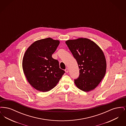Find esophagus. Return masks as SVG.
I'll use <instances>...</instances> for the list:
<instances>
[{
	"mask_svg": "<svg viewBox=\"0 0 126 126\" xmlns=\"http://www.w3.org/2000/svg\"><path fill=\"white\" fill-rule=\"evenodd\" d=\"M65 72L66 73H68V68H66V69H65Z\"/></svg>",
	"mask_w": 126,
	"mask_h": 126,
	"instance_id": "esophagus-1",
	"label": "esophagus"
}]
</instances>
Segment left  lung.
Wrapping results in <instances>:
<instances>
[{"instance_id":"left-lung-1","label":"left lung","mask_w":126,"mask_h":126,"mask_svg":"<svg viewBox=\"0 0 126 126\" xmlns=\"http://www.w3.org/2000/svg\"><path fill=\"white\" fill-rule=\"evenodd\" d=\"M66 43L77 60L79 69L80 75L74 80L75 84L84 92L94 89L106 71V60L102 49L87 38L68 40Z\"/></svg>"}]
</instances>
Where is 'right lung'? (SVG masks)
Masks as SVG:
<instances>
[{"instance_id":"add662e5","label":"right lung","mask_w":126,"mask_h":126,"mask_svg":"<svg viewBox=\"0 0 126 126\" xmlns=\"http://www.w3.org/2000/svg\"><path fill=\"white\" fill-rule=\"evenodd\" d=\"M60 43L51 38L41 39L32 43L25 51L23 71L29 83L36 90L42 92L51 90L64 74L59 61L52 58Z\"/></svg>"}]
</instances>
